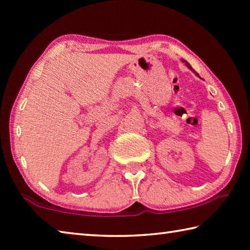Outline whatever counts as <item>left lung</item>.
I'll return each mask as SVG.
<instances>
[{
	"label": "left lung",
	"instance_id": "8db88e82",
	"mask_svg": "<svg viewBox=\"0 0 250 250\" xmlns=\"http://www.w3.org/2000/svg\"><path fill=\"white\" fill-rule=\"evenodd\" d=\"M183 62H185V65H186V66H188V68H189V69H192V70H193V68H192V66H191V65H189V64H188V62H185V61H183Z\"/></svg>",
	"mask_w": 250,
	"mask_h": 250
}]
</instances>
